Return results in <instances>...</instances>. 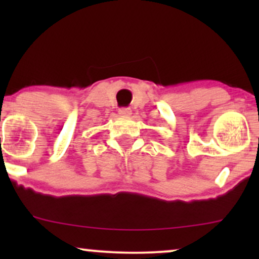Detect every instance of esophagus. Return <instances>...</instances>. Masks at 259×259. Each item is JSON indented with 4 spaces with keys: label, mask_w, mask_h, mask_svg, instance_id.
I'll return each instance as SVG.
<instances>
[{
    "label": "esophagus",
    "mask_w": 259,
    "mask_h": 259,
    "mask_svg": "<svg viewBox=\"0 0 259 259\" xmlns=\"http://www.w3.org/2000/svg\"><path fill=\"white\" fill-rule=\"evenodd\" d=\"M120 117H130L132 115V109L130 108H120L119 109Z\"/></svg>",
    "instance_id": "esophagus-1"
}]
</instances>
